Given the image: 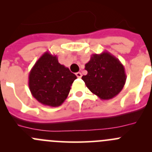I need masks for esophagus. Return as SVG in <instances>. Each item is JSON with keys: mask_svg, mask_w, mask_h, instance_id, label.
Returning a JSON list of instances; mask_svg holds the SVG:
<instances>
[{"mask_svg": "<svg viewBox=\"0 0 152 152\" xmlns=\"http://www.w3.org/2000/svg\"><path fill=\"white\" fill-rule=\"evenodd\" d=\"M76 76H77L78 78H81V77H82V73H81L80 72H78V73H76Z\"/></svg>", "mask_w": 152, "mask_h": 152, "instance_id": "1", "label": "esophagus"}]
</instances>
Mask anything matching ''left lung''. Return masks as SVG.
Returning <instances> with one entry per match:
<instances>
[{
  "instance_id": "obj_1",
  "label": "left lung",
  "mask_w": 152,
  "mask_h": 152,
  "mask_svg": "<svg viewBox=\"0 0 152 152\" xmlns=\"http://www.w3.org/2000/svg\"><path fill=\"white\" fill-rule=\"evenodd\" d=\"M82 77L87 88L102 100H109L122 90L126 80L125 69L118 58L107 51L94 53L85 64Z\"/></svg>"
}]
</instances>
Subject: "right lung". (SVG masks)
I'll use <instances>...</instances> for the list:
<instances>
[{"label": "right lung", "mask_w": 152, "mask_h": 152, "mask_svg": "<svg viewBox=\"0 0 152 152\" xmlns=\"http://www.w3.org/2000/svg\"><path fill=\"white\" fill-rule=\"evenodd\" d=\"M76 76L58 62L57 56L45 52L28 75V87L34 98L49 107H59L65 102Z\"/></svg>", "instance_id": "1"}]
</instances>
